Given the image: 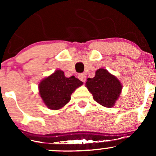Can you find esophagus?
<instances>
[{
	"label": "esophagus",
	"mask_w": 156,
	"mask_h": 156,
	"mask_svg": "<svg viewBox=\"0 0 156 156\" xmlns=\"http://www.w3.org/2000/svg\"><path fill=\"white\" fill-rule=\"evenodd\" d=\"M78 77L81 81H83V82H84V81H86V75H84V74H79Z\"/></svg>",
	"instance_id": "obj_1"
}]
</instances>
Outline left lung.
<instances>
[{"mask_svg":"<svg viewBox=\"0 0 156 156\" xmlns=\"http://www.w3.org/2000/svg\"><path fill=\"white\" fill-rule=\"evenodd\" d=\"M86 87L96 102L108 108L114 106L122 89L120 81L105 69H98L94 78H87Z\"/></svg>","mask_w":156,"mask_h":156,"instance_id":"left-lung-1","label":"left lung"}]
</instances>
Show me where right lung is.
I'll return each instance as SVG.
<instances>
[{"label":"right lung","instance_id":"obj_1","mask_svg":"<svg viewBox=\"0 0 156 156\" xmlns=\"http://www.w3.org/2000/svg\"><path fill=\"white\" fill-rule=\"evenodd\" d=\"M82 84L75 76L66 78L62 70H56L39 83V94L48 108L57 110L70 101L72 93Z\"/></svg>","mask_w":156,"mask_h":156}]
</instances>
